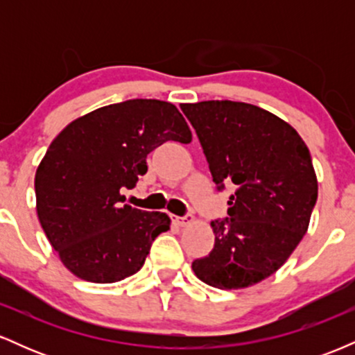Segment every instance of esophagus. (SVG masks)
<instances>
[{
  "instance_id": "1",
  "label": "esophagus",
  "mask_w": 355,
  "mask_h": 355,
  "mask_svg": "<svg viewBox=\"0 0 355 355\" xmlns=\"http://www.w3.org/2000/svg\"><path fill=\"white\" fill-rule=\"evenodd\" d=\"M172 220L178 227H187L193 222V215H183V217H177V215H175V217H172Z\"/></svg>"
}]
</instances>
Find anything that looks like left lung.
I'll use <instances>...</instances> for the list:
<instances>
[{"instance_id": "left-lung-1", "label": "left lung", "mask_w": 355, "mask_h": 355, "mask_svg": "<svg viewBox=\"0 0 355 355\" xmlns=\"http://www.w3.org/2000/svg\"><path fill=\"white\" fill-rule=\"evenodd\" d=\"M180 108L217 190L235 187L229 217L211 222L214 248L191 268L211 287L254 285L279 270L307 232L317 202L311 152L291 125L255 105L210 100Z\"/></svg>"}]
</instances>
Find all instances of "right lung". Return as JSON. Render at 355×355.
<instances>
[{"instance_id":"1","label":"right lung","mask_w":355,"mask_h":355,"mask_svg":"<svg viewBox=\"0 0 355 355\" xmlns=\"http://www.w3.org/2000/svg\"><path fill=\"white\" fill-rule=\"evenodd\" d=\"M191 132L177 107L126 100L71 121L36 170V211L61 262L80 279L112 284L137 274L153 240L170 229L164 211L125 205L123 189L145 175L146 157Z\"/></svg>"}]
</instances>
